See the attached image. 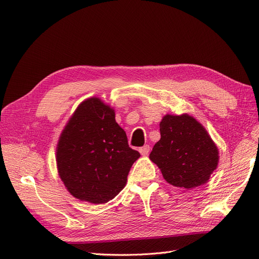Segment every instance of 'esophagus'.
Listing matches in <instances>:
<instances>
[{"mask_svg":"<svg viewBox=\"0 0 259 259\" xmlns=\"http://www.w3.org/2000/svg\"><path fill=\"white\" fill-rule=\"evenodd\" d=\"M149 151H150V146H149V145H145L144 147H142V148L139 149V152H140V154H142L143 156L148 155Z\"/></svg>","mask_w":259,"mask_h":259,"instance_id":"34e87169","label":"esophagus"}]
</instances>
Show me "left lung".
<instances>
[{
	"label": "left lung",
	"mask_w": 259,
	"mask_h": 259,
	"mask_svg": "<svg viewBox=\"0 0 259 259\" xmlns=\"http://www.w3.org/2000/svg\"><path fill=\"white\" fill-rule=\"evenodd\" d=\"M161 138L149 155L170 185L193 189L208 182L217 168L219 151L203 125L188 113L166 114Z\"/></svg>",
	"instance_id": "left-lung-1"
}]
</instances>
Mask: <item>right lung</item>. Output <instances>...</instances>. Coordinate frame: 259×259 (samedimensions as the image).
I'll return each mask as SVG.
<instances>
[{"label":"right lung","instance_id":"right-lung-1","mask_svg":"<svg viewBox=\"0 0 259 259\" xmlns=\"http://www.w3.org/2000/svg\"><path fill=\"white\" fill-rule=\"evenodd\" d=\"M139 156L115 122L114 109L98 97L77 106L56 148L58 175L66 189L93 204H104L119 194Z\"/></svg>","mask_w":259,"mask_h":259}]
</instances>
